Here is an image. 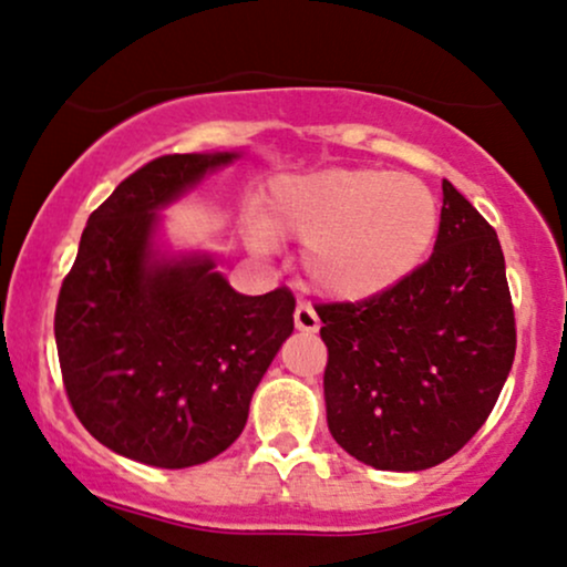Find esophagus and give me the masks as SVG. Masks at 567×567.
<instances>
[{
	"label": "esophagus",
	"instance_id": "1",
	"mask_svg": "<svg viewBox=\"0 0 567 567\" xmlns=\"http://www.w3.org/2000/svg\"><path fill=\"white\" fill-rule=\"evenodd\" d=\"M295 326L299 331H305V334H316V331L321 329V321H318L316 310H312L308 302H299L295 310Z\"/></svg>",
	"mask_w": 567,
	"mask_h": 567
}]
</instances>
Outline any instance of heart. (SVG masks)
<instances>
[{
    "label": "heart",
    "instance_id": "1",
    "mask_svg": "<svg viewBox=\"0 0 567 567\" xmlns=\"http://www.w3.org/2000/svg\"><path fill=\"white\" fill-rule=\"evenodd\" d=\"M437 202L403 172L334 169L284 175L270 183L255 246L268 236L308 244L305 270L323 295L363 302L414 276L437 236Z\"/></svg>",
    "mask_w": 567,
    "mask_h": 567
}]
</instances>
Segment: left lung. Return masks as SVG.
<instances>
[{
  "label": "left lung",
  "mask_w": 567,
  "mask_h": 567,
  "mask_svg": "<svg viewBox=\"0 0 567 567\" xmlns=\"http://www.w3.org/2000/svg\"><path fill=\"white\" fill-rule=\"evenodd\" d=\"M329 348L326 422L374 470L419 472L483 427L515 361V310L496 230L443 179L435 251L363 302L318 305Z\"/></svg>",
  "instance_id": "8db88e82"
}]
</instances>
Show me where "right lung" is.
<instances>
[{"label": "right lung", "instance_id": "right-lung-1", "mask_svg": "<svg viewBox=\"0 0 567 567\" xmlns=\"http://www.w3.org/2000/svg\"><path fill=\"white\" fill-rule=\"evenodd\" d=\"M241 153L140 166L86 219L55 308L73 414L140 464L183 470L241 435L259 379L295 331V295H238L202 251L162 255L158 212Z\"/></svg>", "mask_w": 567, "mask_h": 567}]
</instances>
